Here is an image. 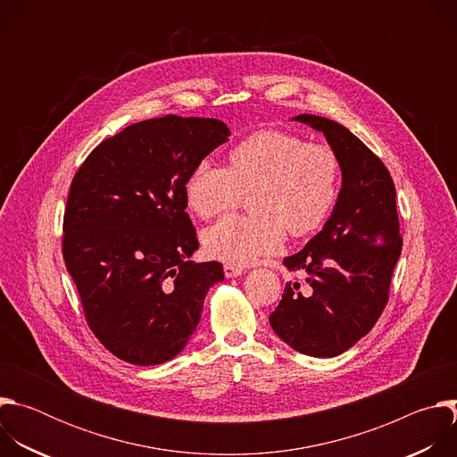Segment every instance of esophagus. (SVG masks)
<instances>
[{
  "mask_svg": "<svg viewBox=\"0 0 457 457\" xmlns=\"http://www.w3.org/2000/svg\"><path fill=\"white\" fill-rule=\"evenodd\" d=\"M244 271L242 268H237V266H231V264H224V275L228 278H235V277H240Z\"/></svg>",
  "mask_w": 457,
  "mask_h": 457,
  "instance_id": "esophagus-1",
  "label": "esophagus"
}]
</instances>
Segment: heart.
<instances>
[{"label": "heart", "instance_id": "1", "mask_svg": "<svg viewBox=\"0 0 457 457\" xmlns=\"http://www.w3.org/2000/svg\"><path fill=\"white\" fill-rule=\"evenodd\" d=\"M342 184L337 152L298 136L264 129L238 143L226 168L201 162L184 184L189 210L215 219L249 197V217H229L204 231L208 254L231 266H249L280 251L286 231L307 237L333 213Z\"/></svg>", "mask_w": 457, "mask_h": 457}]
</instances>
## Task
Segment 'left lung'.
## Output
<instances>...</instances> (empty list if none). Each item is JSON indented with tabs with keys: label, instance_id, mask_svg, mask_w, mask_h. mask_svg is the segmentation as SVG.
Instances as JSON below:
<instances>
[{
	"label": "left lung",
	"instance_id": "1",
	"mask_svg": "<svg viewBox=\"0 0 457 457\" xmlns=\"http://www.w3.org/2000/svg\"><path fill=\"white\" fill-rule=\"evenodd\" d=\"M293 120L321 132L342 164L337 206L302 251L286 256L307 289L287 282L271 312L273 331L295 351L335 358L363 338L381 316L402 254L396 189L385 164L345 126L320 115Z\"/></svg>",
	"mask_w": 457,
	"mask_h": 457
}]
</instances>
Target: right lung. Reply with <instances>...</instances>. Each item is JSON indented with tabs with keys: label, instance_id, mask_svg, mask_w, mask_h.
Returning <instances> with one entry per match:
<instances>
[{
	"label": "right lung",
	"instance_id": "1",
	"mask_svg": "<svg viewBox=\"0 0 457 457\" xmlns=\"http://www.w3.org/2000/svg\"><path fill=\"white\" fill-rule=\"evenodd\" d=\"M231 136L219 119L166 115L126 126L78 170L62 220V258L92 333L117 358H175L201 320L219 262L199 249L184 184Z\"/></svg>",
	"mask_w": 457,
	"mask_h": 457
}]
</instances>
